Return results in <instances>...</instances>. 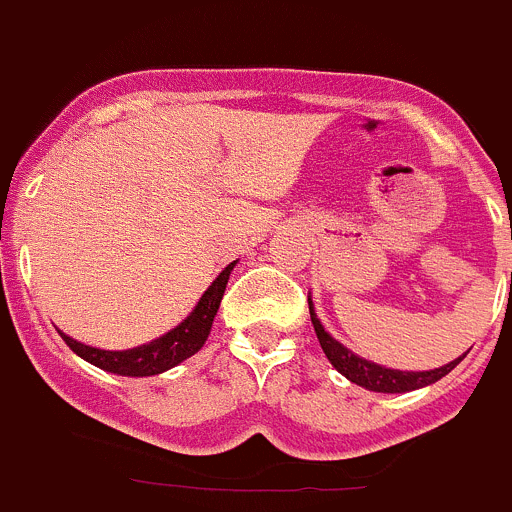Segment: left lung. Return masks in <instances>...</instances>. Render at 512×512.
<instances>
[{
  "label": "left lung",
  "instance_id": "1",
  "mask_svg": "<svg viewBox=\"0 0 512 512\" xmlns=\"http://www.w3.org/2000/svg\"><path fill=\"white\" fill-rule=\"evenodd\" d=\"M307 305H310L312 328H315V333H318V341L320 346H323L330 364L336 366L343 377L351 379V382L359 384V387H366V390L390 392V395H395V392L420 390V387H425V384H433L441 377H446V374H449L451 369L464 359V356H459V359L449 361V364L441 366V369H431V372H400V369H387V366H379L374 364V361L361 359V356H356L354 351H348L343 343H338L336 338L330 336L328 330L320 325L318 315H315V310H312V300H307Z\"/></svg>",
  "mask_w": 512,
  "mask_h": 512
}]
</instances>
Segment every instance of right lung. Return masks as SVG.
<instances>
[{
	"label": "right lung",
	"mask_w": 512,
	"mask_h": 512,
	"mask_svg": "<svg viewBox=\"0 0 512 512\" xmlns=\"http://www.w3.org/2000/svg\"><path fill=\"white\" fill-rule=\"evenodd\" d=\"M233 266L235 261L220 271V277L207 287V292L200 297L197 307L189 312V318L184 320V323L171 328L169 333H164V336L156 338V341L143 343V346L138 348H128V351H104V348H94L87 346V343L74 341V338L66 336V333H61L63 341H66V346H69L76 356H81V359L89 361V364L99 366L104 372L120 374V377H153V374L166 372V369L182 364L184 359L194 356L202 346H205Z\"/></svg>",
	"instance_id": "right-lung-1"
}]
</instances>
